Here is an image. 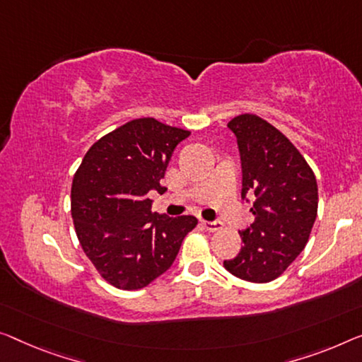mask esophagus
Segmentation results:
<instances>
[{"label": "esophagus", "mask_w": 362, "mask_h": 362, "mask_svg": "<svg viewBox=\"0 0 362 362\" xmlns=\"http://www.w3.org/2000/svg\"><path fill=\"white\" fill-rule=\"evenodd\" d=\"M202 226L208 230V233H216V230L223 228V224H221L219 221H202Z\"/></svg>", "instance_id": "esophagus-1"}]
</instances>
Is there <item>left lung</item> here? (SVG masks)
I'll return each mask as SVG.
<instances>
[{
  "instance_id": "1",
  "label": "left lung",
  "mask_w": 362,
  "mask_h": 362,
  "mask_svg": "<svg viewBox=\"0 0 362 362\" xmlns=\"http://www.w3.org/2000/svg\"><path fill=\"white\" fill-rule=\"evenodd\" d=\"M242 160V198L255 197V221L242 237L240 252L224 268L250 283H269L288 269L309 240L317 218L319 188L314 170L298 148L272 123L242 113L228 123Z\"/></svg>"
}]
</instances>
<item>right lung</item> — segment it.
Segmentation results:
<instances>
[{"label": "right lung", "instance_id": "right-lung-1", "mask_svg": "<svg viewBox=\"0 0 362 362\" xmlns=\"http://www.w3.org/2000/svg\"><path fill=\"white\" fill-rule=\"evenodd\" d=\"M188 129L156 118H136L93 144L71 185V216L83 250L107 283L146 288L172 267L195 216L167 218L151 211L177 144Z\"/></svg>", "mask_w": 362, "mask_h": 362}]
</instances>
